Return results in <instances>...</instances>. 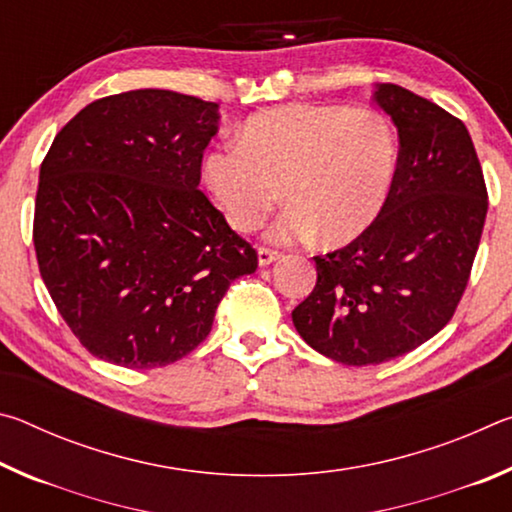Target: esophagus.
I'll use <instances>...</instances> for the list:
<instances>
[{
    "label": "esophagus",
    "instance_id": "34e87169",
    "mask_svg": "<svg viewBox=\"0 0 512 512\" xmlns=\"http://www.w3.org/2000/svg\"><path fill=\"white\" fill-rule=\"evenodd\" d=\"M282 257V253H277V250H271V248H259L257 250V262L259 266H271L273 262H277V259Z\"/></svg>",
    "mask_w": 512,
    "mask_h": 512
}]
</instances>
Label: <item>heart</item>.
Instances as JSON below:
<instances>
[{"label":"heart","mask_w":512,"mask_h":512,"mask_svg":"<svg viewBox=\"0 0 512 512\" xmlns=\"http://www.w3.org/2000/svg\"><path fill=\"white\" fill-rule=\"evenodd\" d=\"M241 142L205 155L203 176L225 219L248 232L282 196L289 205L268 225L275 244L318 239L343 246L361 237L391 194L397 144L370 108L291 103L246 119Z\"/></svg>","instance_id":"obj_1"}]
</instances>
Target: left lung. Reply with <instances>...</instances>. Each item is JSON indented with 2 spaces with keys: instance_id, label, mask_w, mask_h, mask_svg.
I'll list each match as a JSON object with an SVG mask.
<instances>
[{
  "instance_id": "1",
  "label": "left lung",
  "mask_w": 512,
  "mask_h": 512,
  "mask_svg": "<svg viewBox=\"0 0 512 512\" xmlns=\"http://www.w3.org/2000/svg\"><path fill=\"white\" fill-rule=\"evenodd\" d=\"M372 99L400 135L391 194L361 237L314 257L316 287L291 314L316 352L359 368L402 357L449 323L488 212L461 119L393 83H377Z\"/></svg>"
}]
</instances>
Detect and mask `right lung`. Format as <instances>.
<instances>
[{
  "instance_id": "add662e5",
  "label": "right lung",
  "mask_w": 512,
  "mask_h": 512,
  "mask_svg": "<svg viewBox=\"0 0 512 512\" xmlns=\"http://www.w3.org/2000/svg\"><path fill=\"white\" fill-rule=\"evenodd\" d=\"M219 103L171 90L92 101L40 167V275L88 352L160 368L210 334L230 282L257 253L198 189Z\"/></svg>"
}]
</instances>
